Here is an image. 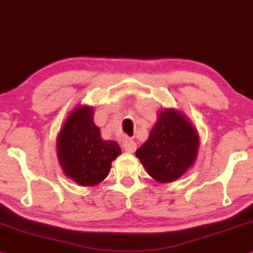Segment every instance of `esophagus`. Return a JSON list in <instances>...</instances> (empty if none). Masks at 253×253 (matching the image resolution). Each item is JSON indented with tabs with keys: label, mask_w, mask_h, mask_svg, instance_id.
<instances>
[{
	"label": "esophagus",
	"mask_w": 253,
	"mask_h": 253,
	"mask_svg": "<svg viewBox=\"0 0 253 253\" xmlns=\"http://www.w3.org/2000/svg\"><path fill=\"white\" fill-rule=\"evenodd\" d=\"M123 147H124V149H125L126 153H134L136 151L137 145H136V143L134 142V140L125 139V140H124Z\"/></svg>",
	"instance_id": "obj_1"
}]
</instances>
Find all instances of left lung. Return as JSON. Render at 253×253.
Listing matches in <instances>:
<instances>
[{
    "label": "left lung",
    "mask_w": 253,
    "mask_h": 253,
    "mask_svg": "<svg viewBox=\"0 0 253 253\" xmlns=\"http://www.w3.org/2000/svg\"><path fill=\"white\" fill-rule=\"evenodd\" d=\"M199 139L198 130L185 115L173 108L163 109L136 156L157 182H174L194 164Z\"/></svg>",
    "instance_id": "obj_1"
}]
</instances>
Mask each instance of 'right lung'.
<instances>
[{"label":"right lung","mask_w":253,"mask_h":253,"mask_svg":"<svg viewBox=\"0 0 253 253\" xmlns=\"http://www.w3.org/2000/svg\"><path fill=\"white\" fill-rule=\"evenodd\" d=\"M60 165L68 177L81 186H95L109 173L122 149L114 140L101 138L93 123V108L78 106L70 111L57 137Z\"/></svg>","instance_id":"1"}]
</instances>
